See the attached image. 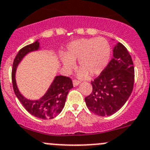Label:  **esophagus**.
<instances>
[{"label":"esophagus","mask_w":150,"mask_h":150,"mask_svg":"<svg viewBox=\"0 0 150 150\" xmlns=\"http://www.w3.org/2000/svg\"><path fill=\"white\" fill-rule=\"evenodd\" d=\"M72 82H73V86H78V85L80 83L79 81H78V80H76V79H73V81H72Z\"/></svg>","instance_id":"1"}]
</instances>
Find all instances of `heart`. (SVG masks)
Returning <instances> with one entry per match:
<instances>
[{"label":"heart","mask_w":150,"mask_h":150,"mask_svg":"<svg viewBox=\"0 0 150 150\" xmlns=\"http://www.w3.org/2000/svg\"><path fill=\"white\" fill-rule=\"evenodd\" d=\"M61 61L64 68L70 69L73 61L78 59L81 78L95 76L100 74L107 67L110 57V46L103 38H81L71 42L64 52Z\"/></svg>","instance_id":"heart-1"}]
</instances>
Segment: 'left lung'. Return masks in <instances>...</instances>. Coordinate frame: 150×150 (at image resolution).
<instances>
[{
    "instance_id": "obj_1",
    "label": "left lung",
    "mask_w": 150,
    "mask_h": 150,
    "mask_svg": "<svg viewBox=\"0 0 150 150\" xmlns=\"http://www.w3.org/2000/svg\"><path fill=\"white\" fill-rule=\"evenodd\" d=\"M134 80L132 57L122 43H117L108 65L91 81L92 91L85 98L86 107L98 115L114 114L128 100L133 89Z\"/></svg>"
}]
</instances>
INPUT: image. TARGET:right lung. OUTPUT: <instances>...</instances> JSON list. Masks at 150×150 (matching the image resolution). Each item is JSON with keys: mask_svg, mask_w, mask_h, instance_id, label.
Instances as JSON below:
<instances>
[{"mask_svg": "<svg viewBox=\"0 0 150 150\" xmlns=\"http://www.w3.org/2000/svg\"><path fill=\"white\" fill-rule=\"evenodd\" d=\"M38 48L39 42L38 40H36L33 43L29 44L19 50L12 64V86L17 98L27 112L41 119H52L62 111L69 91L73 87L72 79L63 75L56 76L47 93L38 100H30L25 98L18 91L15 79L16 67L22 58L28 52L38 50Z\"/></svg>", "mask_w": 150, "mask_h": 150, "instance_id": "obj_1", "label": "right lung"}]
</instances>
